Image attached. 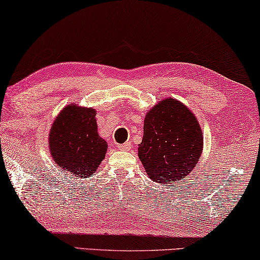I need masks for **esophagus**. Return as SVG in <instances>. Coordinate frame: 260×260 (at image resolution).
Segmentation results:
<instances>
[{
	"mask_svg": "<svg viewBox=\"0 0 260 260\" xmlns=\"http://www.w3.org/2000/svg\"><path fill=\"white\" fill-rule=\"evenodd\" d=\"M118 149L120 150H129L131 149V142H126L123 145H118Z\"/></svg>",
	"mask_w": 260,
	"mask_h": 260,
	"instance_id": "1",
	"label": "esophagus"
}]
</instances>
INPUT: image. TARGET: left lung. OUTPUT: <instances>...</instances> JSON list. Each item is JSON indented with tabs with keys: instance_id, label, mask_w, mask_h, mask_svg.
I'll return each instance as SVG.
<instances>
[{
	"instance_id": "1",
	"label": "left lung",
	"mask_w": 260,
	"mask_h": 260,
	"mask_svg": "<svg viewBox=\"0 0 260 260\" xmlns=\"http://www.w3.org/2000/svg\"><path fill=\"white\" fill-rule=\"evenodd\" d=\"M204 147L196 115L175 98L148 111L138 155L148 177L162 185L176 183L197 166Z\"/></svg>"
}]
</instances>
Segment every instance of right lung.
<instances>
[{
    "label": "right lung",
    "mask_w": 260,
    "mask_h": 260,
    "mask_svg": "<svg viewBox=\"0 0 260 260\" xmlns=\"http://www.w3.org/2000/svg\"><path fill=\"white\" fill-rule=\"evenodd\" d=\"M96 111L69 104L57 114L49 132V151L57 167L84 178L96 172L108 143L98 134Z\"/></svg>",
    "instance_id": "1"
}]
</instances>
